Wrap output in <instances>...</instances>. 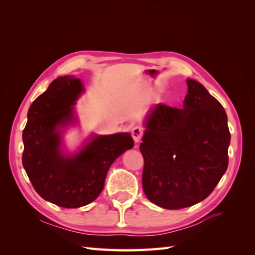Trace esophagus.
Returning <instances> with one entry per match:
<instances>
[{
	"label": "esophagus",
	"instance_id": "34e87169",
	"mask_svg": "<svg viewBox=\"0 0 255 255\" xmlns=\"http://www.w3.org/2000/svg\"><path fill=\"white\" fill-rule=\"evenodd\" d=\"M130 133H132V137H133L134 141H135V142H139V141L141 140L142 136H143L144 129H143L142 127L137 126V127H134V128H132V132H130Z\"/></svg>",
	"mask_w": 255,
	"mask_h": 255
}]
</instances>
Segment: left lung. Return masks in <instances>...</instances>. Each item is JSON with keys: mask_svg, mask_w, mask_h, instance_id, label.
<instances>
[{"mask_svg": "<svg viewBox=\"0 0 255 255\" xmlns=\"http://www.w3.org/2000/svg\"><path fill=\"white\" fill-rule=\"evenodd\" d=\"M187 86L183 109L158 104L151 112L139 146L144 194L167 210L207 198L229 164L225 109L200 83L187 80Z\"/></svg>", "mask_w": 255, "mask_h": 255, "instance_id": "left-lung-1", "label": "left lung"}]
</instances>
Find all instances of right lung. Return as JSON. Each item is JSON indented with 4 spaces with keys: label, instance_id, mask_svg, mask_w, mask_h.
<instances>
[{
    "label": "right lung",
    "instance_id": "right-lung-1",
    "mask_svg": "<svg viewBox=\"0 0 255 255\" xmlns=\"http://www.w3.org/2000/svg\"><path fill=\"white\" fill-rule=\"evenodd\" d=\"M82 91L81 81L72 75L53 81L30 105L22 135V164L34 189L47 201L66 208L96 200L112 164L134 145L128 133H120L94 137L74 156L60 153L57 128L73 121L72 105Z\"/></svg>",
    "mask_w": 255,
    "mask_h": 255
}]
</instances>
